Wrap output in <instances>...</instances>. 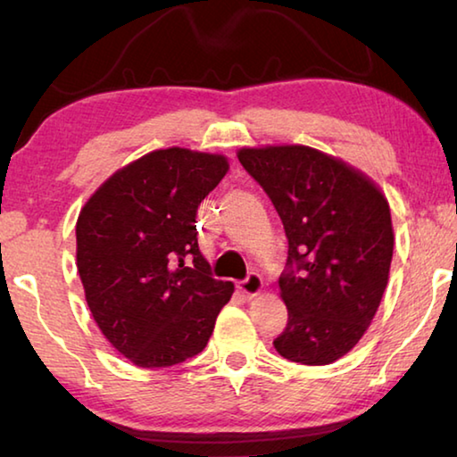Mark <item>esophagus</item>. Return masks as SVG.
Instances as JSON below:
<instances>
[{
  "mask_svg": "<svg viewBox=\"0 0 457 457\" xmlns=\"http://www.w3.org/2000/svg\"><path fill=\"white\" fill-rule=\"evenodd\" d=\"M262 286H264V282H262V276L256 274V272H252L250 276L245 278V280L237 282V290L242 292L244 296L252 298V296H258V294L262 292Z\"/></svg>",
  "mask_w": 457,
  "mask_h": 457,
  "instance_id": "34e87169",
  "label": "esophagus"
}]
</instances>
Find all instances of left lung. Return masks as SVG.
<instances>
[{
  "label": "left lung",
  "instance_id": "8db88e82",
  "mask_svg": "<svg viewBox=\"0 0 457 457\" xmlns=\"http://www.w3.org/2000/svg\"><path fill=\"white\" fill-rule=\"evenodd\" d=\"M237 159L288 237V270L278 280L288 322L276 351L330 365L365 335L389 282V201L361 169L306 145L242 146Z\"/></svg>",
  "mask_w": 457,
  "mask_h": 457
}]
</instances>
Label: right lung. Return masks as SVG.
<instances>
[{"instance_id": "1", "label": "right lung", "mask_w": 457, "mask_h": 457, "mask_svg": "<svg viewBox=\"0 0 457 457\" xmlns=\"http://www.w3.org/2000/svg\"><path fill=\"white\" fill-rule=\"evenodd\" d=\"M228 171L221 153L157 149L114 171L80 210L84 298L108 343L137 367L195 357L234 294L210 276L195 231L199 204Z\"/></svg>"}]
</instances>
